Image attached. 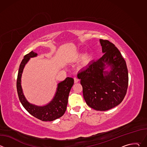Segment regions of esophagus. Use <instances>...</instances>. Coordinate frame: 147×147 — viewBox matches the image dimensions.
I'll return each mask as SVG.
<instances>
[{
  "label": "esophagus",
  "instance_id": "1",
  "mask_svg": "<svg viewBox=\"0 0 147 147\" xmlns=\"http://www.w3.org/2000/svg\"><path fill=\"white\" fill-rule=\"evenodd\" d=\"M74 82L75 83H77V82H78L79 81V80L77 77H74Z\"/></svg>",
  "mask_w": 147,
  "mask_h": 147
}]
</instances>
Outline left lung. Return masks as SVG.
Wrapping results in <instances>:
<instances>
[{
	"label": "left lung",
	"instance_id": "obj_1",
	"mask_svg": "<svg viewBox=\"0 0 147 147\" xmlns=\"http://www.w3.org/2000/svg\"><path fill=\"white\" fill-rule=\"evenodd\" d=\"M103 55L78 71L83 96L91 108L100 111L119 105L129 82L125 61L119 49L108 40L99 39Z\"/></svg>",
	"mask_w": 147,
	"mask_h": 147
}]
</instances>
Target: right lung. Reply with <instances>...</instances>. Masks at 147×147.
<instances>
[{
    "mask_svg": "<svg viewBox=\"0 0 147 147\" xmlns=\"http://www.w3.org/2000/svg\"><path fill=\"white\" fill-rule=\"evenodd\" d=\"M37 55L36 53L31 51L24 56L21 62L17 80V93L20 102L29 113L42 121H51L60 117L65 113L69 95L74 84V79L71 77H67L64 81L58 83L53 98L45 105L38 106L30 103L26 98L23 91L22 76L24 68L30 58L35 57Z\"/></svg>",
    "mask_w": 147,
    "mask_h": 147,
    "instance_id": "1",
    "label": "right lung"
}]
</instances>
